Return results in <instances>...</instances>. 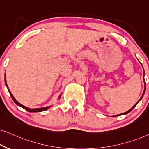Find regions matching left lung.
Wrapping results in <instances>:
<instances>
[{"label":"left lung","mask_w":149,"mask_h":149,"mask_svg":"<svg viewBox=\"0 0 149 149\" xmlns=\"http://www.w3.org/2000/svg\"><path fill=\"white\" fill-rule=\"evenodd\" d=\"M144 92H143V94H142V97H140V100H138V101H137V102L136 103V104H135L134 105V106H133V107H132V108H131V109H130L129 111H127V112L124 113L120 114V115H116V116H113L112 117H117V116H120V115H123V114H125V115H126V114L129 113V112H131V111H132V110H133V109H134V107H135V106H136V105H137V103H138V102H140V101L141 100H142V97H143V96H144V92H145V89H146V84H145V81H144Z\"/></svg>","instance_id":"1"}]
</instances>
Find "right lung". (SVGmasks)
<instances>
[{"label":"right lung","instance_id":"obj_1","mask_svg":"<svg viewBox=\"0 0 149 149\" xmlns=\"http://www.w3.org/2000/svg\"><path fill=\"white\" fill-rule=\"evenodd\" d=\"M5 85H6L7 89H8V91L9 92V94H10L11 97H12V98L13 100H14V102L16 103V104H17V105H18V106H19L20 107H22V108H23L24 109H25V110L27 111H29V112H41V111H44L47 110V109H49L51 107H52V106H49V107H42V108L29 109V108H28V107H27L24 106V105H22V104H20V103L18 102L17 101L16 99L14 98V97L13 96V95L12 94V93H11L10 91H9V88H8V86H7V82H6V77H5ZM61 95H60V96L58 97V99L61 98Z\"/></svg>","mask_w":149,"mask_h":149}]
</instances>
